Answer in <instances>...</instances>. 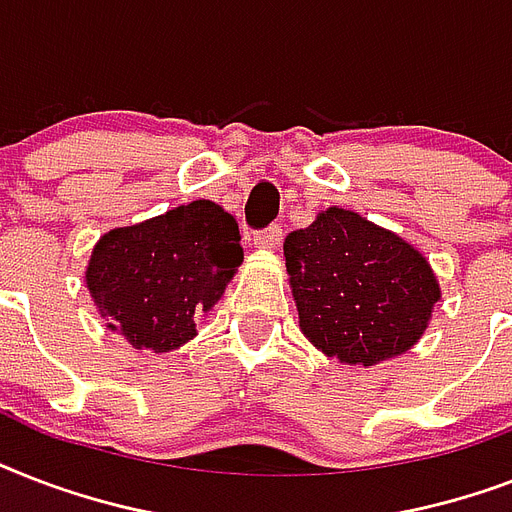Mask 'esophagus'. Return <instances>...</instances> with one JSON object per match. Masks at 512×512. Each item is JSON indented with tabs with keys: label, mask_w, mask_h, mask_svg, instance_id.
Here are the masks:
<instances>
[{
	"label": "esophagus",
	"mask_w": 512,
	"mask_h": 512,
	"mask_svg": "<svg viewBox=\"0 0 512 512\" xmlns=\"http://www.w3.org/2000/svg\"><path fill=\"white\" fill-rule=\"evenodd\" d=\"M281 236H284L281 225H268V228L255 233V244L263 249H276L281 244Z\"/></svg>",
	"instance_id": "obj_1"
}]
</instances>
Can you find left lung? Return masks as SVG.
I'll list each match as a JSON object with an SVG mask.
<instances>
[{"label": "left lung", "instance_id": "8db88e82", "mask_svg": "<svg viewBox=\"0 0 512 512\" xmlns=\"http://www.w3.org/2000/svg\"><path fill=\"white\" fill-rule=\"evenodd\" d=\"M284 260L303 335L340 364L406 353L441 300L428 260L350 209L329 207L289 233Z\"/></svg>", "mask_w": 512, "mask_h": 512}]
</instances>
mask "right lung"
Segmentation results:
<instances>
[{
  "label": "right lung",
  "instance_id": "obj_1",
  "mask_svg": "<svg viewBox=\"0 0 512 512\" xmlns=\"http://www.w3.org/2000/svg\"><path fill=\"white\" fill-rule=\"evenodd\" d=\"M239 223L207 199L114 228L92 249L87 289L100 319L132 348L154 353L193 340L244 260Z\"/></svg>",
  "mask_w": 512,
  "mask_h": 512
}]
</instances>
